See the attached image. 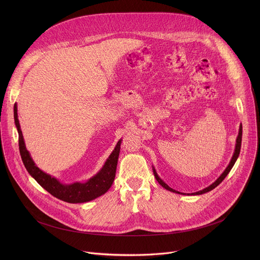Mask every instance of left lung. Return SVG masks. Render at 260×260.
<instances>
[{"mask_svg": "<svg viewBox=\"0 0 260 260\" xmlns=\"http://www.w3.org/2000/svg\"><path fill=\"white\" fill-rule=\"evenodd\" d=\"M242 134H243V128H242V124L240 125V129H239V135H238V138H237V142H236V148H235V152H234V155H233V157H232V159H231V162H230V165L228 166V168L224 170V172L222 173L221 175H220V177L214 182V183H212L210 186H208V187H206L205 189H203V190H200V191H198V192H193V193H188L187 196H200V194H203V193H206V192H209V191H211V190H213L215 187H217L218 185L224 180V178L229 175V173L231 172V170L233 169V167H234V165H235V162L237 161V159H238V157H239V154H240V151H241V145H242ZM153 173H154V176H155V178H156V180H157V182L161 185V186L164 187V188H166L167 190H170V191H172V192H175V193H179V194H185V193H182V192H179V191H176L175 189H173V188H171L168 184H166L159 177H158V175H157V173H156V171H155V169L153 168Z\"/></svg>", "mask_w": 260, "mask_h": 260, "instance_id": "8db88e82", "label": "left lung"}]
</instances>
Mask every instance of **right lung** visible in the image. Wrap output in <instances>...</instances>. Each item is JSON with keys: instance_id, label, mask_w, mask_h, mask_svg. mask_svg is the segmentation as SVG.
<instances>
[{"instance_id": "obj_1", "label": "right lung", "mask_w": 260, "mask_h": 260, "mask_svg": "<svg viewBox=\"0 0 260 260\" xmlns=\"http://www.w3.org/2000/svg\"><path fill=\"white\" fill-rule=\"evenodd\" d=\"M14 121L18 132L19 152L26 171L45 190H47L56 199L71 204L86 203L103 196L110 189L111 186H112V183L114 181L116 174V167L120 152L121 140L118 141L114 150L110 154L104 167L96 175H94L84 183L75 182L73 184H62L56 178L41 171L31 159L30 154L26 150L25 144L23 141V136L20 129V124L17 116L16 105H14Z\"/></svg>"}]
</instances>
